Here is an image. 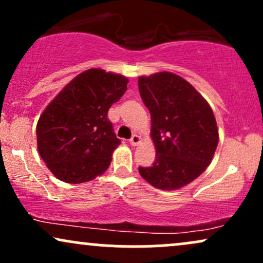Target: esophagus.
<instances>
[{
    "mask_svg": "<svg viewBox=\"0 0 263 263\" xmlns=\"http://www.w3.org/2000/svg\"><path fill=\"white\" fill-rule=\"evenodd\" d=\"M140 142H141V137L138 135H134L131 137V140H129V143H131V146H137Z\"/></svg>",
    "mask_w": 263,
    "mask_h": 263,
    "instance_id": "esophagus-1",
    "label": "esophagus"
}]
</instances>
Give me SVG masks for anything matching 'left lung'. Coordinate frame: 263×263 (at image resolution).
<instances>
[{
    "label": "left lung",
    "mask_w": 263,
    "mask_h": 263,
    "mask_svg": "<svg viewBox=\"0 0 263 263\" xmlns=\"http://www.w3.org/2000/svg\"><path fill=\"white\" fill-rule=\"evenodd\" d=\"M138 89L157 153L155 163L138 172L158 189L182 188L206 170L218 147L213 110L194 86L168 71L140 77Z\"/></svg>",
    "instance_id": "left-lung-1"
}]
</instances>
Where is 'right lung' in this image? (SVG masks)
Instances as JSON below:
<instances>
[{
  "mask_svg": "<svg viewBox=\"0 0 263 263\" xmlns=\"http://www.w3.org/2000/svg\"><path fill=\"white\" fill-rule=\"evenodd\" d=\"M127 83L120 74L89 69L45 107L37 123L38 152L58 179L85 183L107 170L121 143L107 112L127 90Z\"/></svg>",
  "mask_w": 263,
  "mask_h": 263,
  "instance_id": "1",
  "label": "right lung"
}]
</instances>
